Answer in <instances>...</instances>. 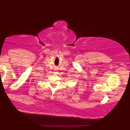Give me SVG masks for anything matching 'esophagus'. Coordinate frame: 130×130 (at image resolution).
Masks as SVG:
<instances>
[{
  "label": "esophagus",
  "mask_w": 130,
  "mask_h": 130,
  "mask_svg": "<svg viewBox=\"0 0 130 130\" xmlns=\"http://www.w3.org/2000/svg\"><path fill=\"white\" fill-rule=\"evenodd\" d=\"M55 71H56V72H57V70L56 69V70H55Z\"/></svg>",
  "instance_id": "obj_1"
}]
</instances>
